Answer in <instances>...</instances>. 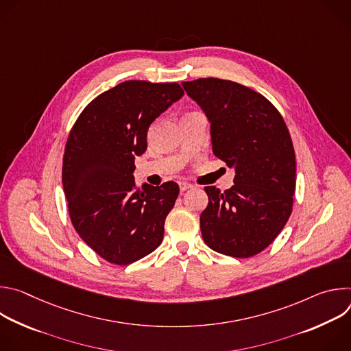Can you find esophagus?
I'll list each match as a JSON object with an SVG mask.
<instances>
[{"instance_id": "obj_1", "label": "esophagus", "mask_w": 351, "mask_h": 351, "mask_svg": "<svg viewBox=\"0 0 351 351\" xmlns=\"http://www.w3.org/2000/svg\"><path fill=\"white\" fill-rule=\"evenodd\" d=\"M179 187H180V191H184V190L190 189V187H191V184H189V183H184V182H180V183H179Z\"/></svg>"}]
</instances>
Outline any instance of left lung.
<instances>
[{
	"label": "left lung",
	"instance_id": "1",
	"mask_svg": "<svg viewBox=\"0 0 351 351\" xmlns=\"http://www.w3.org/2000/svg\"><path fill=\"white\" fill-rule=\"evenodd\" d=\"M182 86L211 123L214 154L236 173L225 191L204 187L203 239L217 253L253 257L276 239L291 214L295 156L287 126L264 95L236 82L207 77Z\"/></svg>",
	"mask_w": 351,
	"mask_h": 351
}]
</instances>
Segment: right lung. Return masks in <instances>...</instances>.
<instances>
[{
  "instance_id": "1",
  "label": "right lung",
  "mask_w": 351,
  "mask_h": 351,
  "mask_svg": "<svg viewBox=\"0 0 351 351\" xmlns=\"http://www.w3.org/2000/svg\"><path fill=\"white\" fill-rule=\"evenodd\" d=\"M183 94L178 83H119L95 97L69 133L62 164L69 217L83 241L111 264L129 265L162 241L179 186L137 189L134 158L147 149L149 125Z\"/></svg>"
}]
</instances>
